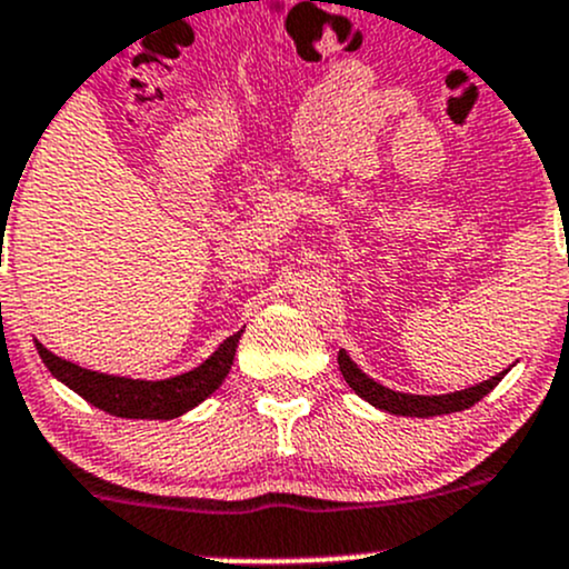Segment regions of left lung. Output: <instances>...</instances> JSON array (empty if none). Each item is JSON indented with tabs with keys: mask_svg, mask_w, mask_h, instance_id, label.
Masks as SVG:
<instances>
[{
	"mask_svg": "<svg viewBox=\"0 0 569 569\" xmlns=\"http://www.w3.org/2000/svg\"><path fill=\"white\" fill-rule=\"evenodd\" d=\"M338 369H341L343 380L352 388L360 399H366L369 405H375L377 410L393 412V416H410V418H432V416H449V412H460L473 407L476 401L485 399L498 382L503 380L507 371L490 377V380L479 382V386H470L465 391L455 393H440V396H418V393H401L391 391V388L380 386L377 380H371L363 369H358L352 358L347 355V349H338Z\"/></svg>",
	"mask_w": 569,
	"mask_h": 569,
	"instance_id": "left-lung-1",
	"label": "left lung"
}]
</instances>
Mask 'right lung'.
I'll return each mask as SVG.
<instances>
[{
	"label": "right lung",
	"mask_w": 569,
	"mask_h": 569,
	"mask_svg": "<svg viewBox=\"0 0 569 569\" xmlns=\"http://www.w3.org/2000/svg\"><path fill=\"white\" fill-rule=\"evenodd\" d=\"M244 330L233 332L231 338L220 343L209 358L192 371L168 377V380H131V377L101 375V371L82 369L66 358H57L54 352L36 341V349L51 377L71 388L73 393L82 396L99 410L118 418H146V421H170V418L183 416L200 401L209 399L222 380L228 377L237 355V343Z\"/></svg>",
	"instance_id": "1"
}]
</instances>
